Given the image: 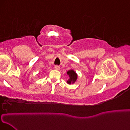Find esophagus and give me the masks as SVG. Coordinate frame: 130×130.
Returning <instances> with one entry per match:
<instances>
[{
	"mask_svg": "<svg viewBox=\"0 0 130 130\" xmlns=\"http://www.w3.org/2000/svg\"><path fill=\"white\" fill-rule=\"evenodd\" d=\"M55 68V69L57 70H59L60 69V68L58 66H55V68Z\"/></svg>",
	"mask_w": 130,
	"mask_h": 130,
	"instance_id": "obj_1",
	"label": "esophagus"
}]
</instances>
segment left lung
<instances>
[{"mask_svg":"<svg viewBox=\"0 0 130 130\" xmlns=\"http://www.w3.org/2000/svg\"><path fill=\"white\" fill-rule=\"evenodd\" d=\"M67 74L68 75L69 78L67 81V83L68 84H74V83L77 81L78 79V74L74 70L70 69L67 72Z\"/></svg>","mask_w":130,"mask_h":130,"instance_id":"8db88e82","label":"left lung"}]
</instances>
